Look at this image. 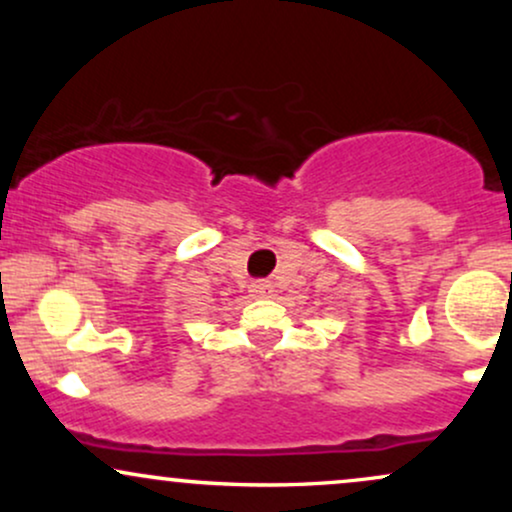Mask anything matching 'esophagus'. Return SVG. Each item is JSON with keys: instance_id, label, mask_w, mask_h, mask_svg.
Listing matches in <instances>:
<instances>
[{"instance_id": "obj_1", "label": "esophagus", "mask_w": 512, "mask_h": 512, "mask_svg": "<svg viewBox=\"0 0 512 512\" xmlns=\"http://www.w3.org/2000/svg\"><path fill=\"white\" fill-rule=\"evenodd\" d=\"M272 284H269V281H255V284L250 286V293L255 298H267V296H272Z\"/></svg>"}]
</instances>
